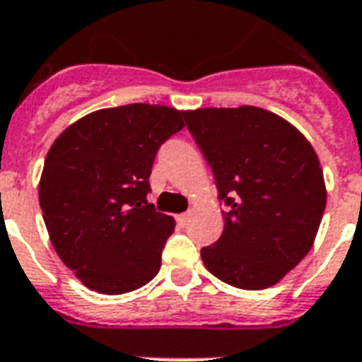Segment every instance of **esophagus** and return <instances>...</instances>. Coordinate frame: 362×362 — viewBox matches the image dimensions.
Returning <instances> with one entry per match:
<instances>
[{
	"label": "esophagus",
	"mask_w": 362,
	"mask_h": 362,
	"mask_svg": "<svg viewBox=\"0 0 362 362\" xmlns=\"http://www.w3.org/2000/svg\"><path fill=\"white\" fill-rule=\"evenodd\" d=\"M176 223H178V227H186L187 223H189V214H178Z\"/></svg>",
	"instance_id": "34e87169"
}]
</instances>
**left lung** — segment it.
Returning a JSON list of instances; mask_svg holds the SVG:
<instances>
[{"mask_svg": "<svg viewBox=\"0 0 362 362\" xmlns=\"http://www.w3.org/2000/svg\"><path fill=\"white\" fill-rule=\"evenodd\" d=\"M184 119L227 206L221 238L201 249L202 262L230 286L277 284L310 251L327 202L313 145L255 105L202 107Z\"/></svg>", "mask_w": 362, "mask_h": 362, "instance_id": "obj_1", "label": "left lung"}]
</instances>
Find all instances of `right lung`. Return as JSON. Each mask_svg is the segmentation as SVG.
<instances>
[{"mask_svg": "<svg viewBox=\"0 0 362 362\" xmlns=\"http://www.w3.org/2000/svg\"><path fill=\"white\" fill-rule=\"evenodd\" d=\"M175 107L128 104L76 120L44 161L38 202L64 266L87 288L132 292L158 275L175 219L146 201L152 163L184 128Z\"/></svg>", "mask_w": 362, "mask_h": 362, "instance_id": "right-lung-1", "label": "right lung"}]
</instances>
